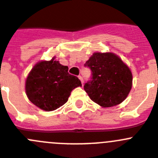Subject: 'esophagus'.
<instances>
[{"label": "esophagus", "instance_id": "1", "mask_svg": "<svg viewBox=\"0 0 158 158\" xmlns=\"http://www.w3.org/2000/svg\"><path fill=\"white\" fill-rule=\"evenodd\" d=\"M79 79H80L81 82H82V84H83V79H82V77L81 76H79Z\"/></svg>", "mask_w": 158, "mask_h": 158}]
</instances>
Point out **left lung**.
<instances>
[{
  "instance_id": "1",
  "label": "left lung",
  "mask_w": 158,
  "mask_h": 158,
  "mask_svg": "<svg viewBox=\"0 0 158 158\" xmlns=\"http://www.w3.org/2000/svg\"><path fill=\"white\" fill-rule=\"evenodd\" d=\"M84 66L91 70L84 89L93 102L102 107H112L127 98L131 89L132 74L119 56L111 52H94Z\"/></svg>"
}]
</instances>
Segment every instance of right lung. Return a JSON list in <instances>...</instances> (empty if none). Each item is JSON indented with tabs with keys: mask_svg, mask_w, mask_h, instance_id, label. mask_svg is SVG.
I'll list each match as a JSON object with an SVG mask.
<instances>
[{
	"mask_svg": "<svg viewBox=\"0 0 158 158\" xmlns=\"http://www.w3.org/2000/svg\"><path fill=\"white\" fill-rule=\"evenodd\" d=\"M82 86L79 78L69 73V67L52 58L34 67L26 80L28 98L45 111L58 109L67 102L72 89Z\"/></svg>",
	"mask_w": 158,
	"mask_h": 158,
	"instance_id": "1",
	"label": "right lung"
}]
</instances>
